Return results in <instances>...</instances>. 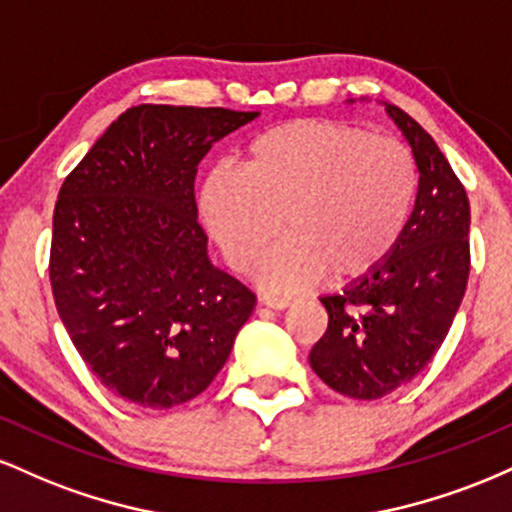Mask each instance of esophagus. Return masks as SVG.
I'll list each match as a JSON object with an SVG mask.
<instances>
[{"label": "esophagus", "instance_id": "esophagus-1", "mask_svg": "<svg viewBox=\"0 0 512 512\" xmlns=\"http://www.w3.org/2000/svg\"><path fill=\"white\" fill-rule=\"evenodd\" d=\"M260 303L267 305V308H272V310H284L293 303V298H289V296H260Z\"/></svg>", "mask_w": 512, "mask_h": 512}]
</instances>
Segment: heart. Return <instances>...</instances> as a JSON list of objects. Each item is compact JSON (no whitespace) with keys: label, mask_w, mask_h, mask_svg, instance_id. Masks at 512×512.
Wrapping results in <instances>:
<instances>
[{"label":"heart","mask_w":512,"mask_h":512,"mask_svg":"<svg viewBox=\"0 0 512 512\" xmlns=\"http://www.w3.org/2000/svg\"><path fill=\"white\" fill-rule=\"evenodd\" d=\"M419 170L395 139L344 120L298 117L257 134L243 170L216 166L199 187V216L238 272L257 262L269 291H298L327 274L354 284L395 255L414 216Z\"/></svg>","instance_id":"1"}]
</instances>
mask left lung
I'll return each instance as SVG.
<instances>
[{
	"label": "left lung",
	"mask_w": 512,
	"mask_h": 512,
	"mask_svg": "<svg viewBox=\"0 0 512 512\" xmlns=\"http://www.w3.org/2000/svg\"><path fill=\"white\" fill-rule=\"evenodd\" d=\"M419 168V195L395 255L344 293L322 296L330 322L310 368L334 392L380 399L419 375L448 337L469 276V199L414 117L385 103Z\"/></svg>",
	"instance_id": "obj_1"
}]
</instances>
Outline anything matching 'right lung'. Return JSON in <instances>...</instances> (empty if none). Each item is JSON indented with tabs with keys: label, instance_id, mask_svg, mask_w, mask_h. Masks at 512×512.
Here are the masks:
<instances>
[{
	"label": "right lung",
	"instance_id": "1",
	"mask_svg": "<svg viewBox=\"0 0 512 512\" xmlns=\"http://www.w3.org/2000/svg\"><path fill=\"white\" fill-rule=\"evenodd\" d=\"M255 117L192 105L129 108L57 197V313L96 378L137 407L170 409L202 395L255 308V293L211 264L195 202L199 161Z\"/></svg>",
	"mask_w": 512,
	"mask_h": 512
}]
</instances>
